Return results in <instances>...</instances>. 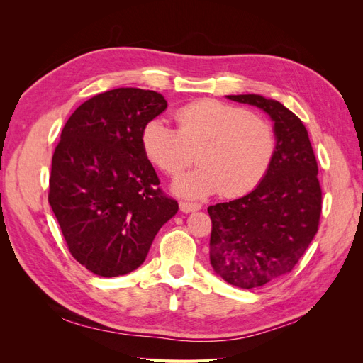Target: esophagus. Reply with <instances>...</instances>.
Wrapping results in <instances>:
<instances>
[{
    "instance_id": "34e87169",
    "label": "esophagus",
    "mask_w": 363,
    "mask_h": 363,
    "mask_svg": "<svg viewBox=\"0 0 363 363\" xmlns=\"http://www.w3.org/2000/svg\"><path fill=\"white\" fill-rule=\"evenodd\" d=\"M203 206L200 203H191V201H180V211L184 213L200 211Z\"/></svg>"
}]
</instances>
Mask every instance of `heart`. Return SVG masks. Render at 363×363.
<instances>
[{
    "label": "heart",
    "mask_w": 363,
    "mask_h": 363,
    "mask_svg": "<svg viewBox=\"0 0 363 363\" xmlns=\"http://www.w3.org/2000/svg\"><path fill=\"white\" fill-rule=\"evenodd\" d=\"M179 128L162 118L148 121L142 130L147 157L168 175L180 174L199 150V168L174 182V191L200 199L213 192L244 195L267 174L276 135L268 121L242 107L218 100H199L175 112Z\"/></svg>",
    "instance_id": "heart-1"
}]
</instances>
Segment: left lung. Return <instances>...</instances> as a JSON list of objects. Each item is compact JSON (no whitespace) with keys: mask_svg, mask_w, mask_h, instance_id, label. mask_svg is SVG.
<instances>
[{"mask_svg":"<svg viewBox=\"0 0 363 363\" xmlns=\"http://www.w3.org/2000/svg\"><path fill=\"white\" fill-rule=\"evenodd\" d=\"M228 100L256 106L274 121L276 151L255 191L207 208L211 263L242 289L260 288L294 269L318 232L323 192L301 119L276 100L248 94Z\"/></svg>","mask_w":363,"mask_h":363,"instance_id":"left-lung-1","label":"left lung"}]
</instances>
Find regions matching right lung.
<instances>
[{"instance_id": "right-lung-1", "label": "right lung", "mask_w": 363, "mask_h": 363, "mask_svg": "<svg viewBox=\"0 0 363 363\" xmlns=\"http://www.w3.org/2000/svg\"><path fill=\"white\" fill-rule=\"evenodd\" d=\"M167 106L155 91L118 87L77 107L62 130L48 201L72 257L96 276L139 268L179 211L142 148V130Z\"/></svg>"}]
</instances>
